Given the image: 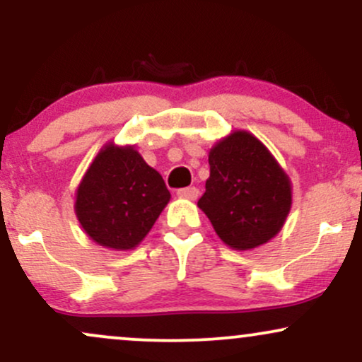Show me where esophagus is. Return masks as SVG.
Returning <instances> with one entry per match:
<instances>
[{
  "mask_svg": "<svg viewBox=\"0 0 362 362\" xmlns=\"http://www.w3.org/2000/svg\"><path fill=\"white\" fill-rule=\"evenodd\" d=\"M178 195H180V197H184V199H190V201H194V199H197V195H199V189L197 187H185V189H180L177 192Z\"/></svg>",
  "mask_w": 362,
  "mask_h": 362,
  "instance_id": "34e87169",
  "label": "esophagus"
}]
</instances>
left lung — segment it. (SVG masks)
<instances>
[{
  "mask_svg": "<svg viewBox=\"0 0 362 362\" xmlns=\"http://www.w3.org/2000/svg\"><path fill=\"white\" fill-rule=\"evenodd\" d=\"M209 167L197 206L228 247L252 250L279 233L291 209V182L255 136L231 132L211 148Z\"/></svg>",
  "mask_w": 362,
  "mask_h": 362,
  "instance_id": "obj_1",
  "label": "left lung"
}]
</instances>
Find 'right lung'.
Here are the masks:
<instances>
[{
  "label": "right lung",
  "mask_w": 362,
  "mask_h": 362,
  "mask_svg": "<svg viewBox=\"0 0 362 362\" xmlns=\"http://www.w3.org/2000/svg\"><path fill=\"white\" fill-rule=\"evenodd\" d=\"M168 201L163 178L134 146L109 143L86 170L74 211L95 243L131 250L143 242Z\"/></svg>",
  "instance_id": "right-lung-1"
}]
</instances>
